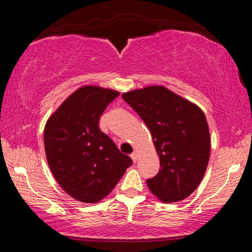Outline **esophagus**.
<instances>
[{"mask_svg": "<svg viewBox=\"0 0 252 252\" xmlns=\"http://www.w3.org/2000/svg\"><path fill=\"white\" fill-rule=\"evenodd\" d=\"M131 159L133 160V162H136V161H138V159H139V153L136 152V151L132 152V153H131Z\"/></svg>", "mask_w": 252, "mask_h": 252, "instance_id": "1", "label": "esophagus"}]
</instances>
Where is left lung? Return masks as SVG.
<instances>
[{"label":"left lung","instance_id":"left-lung-1","mask_svg":"<svg viewBox=\"0 0 252 252\" xmlns=\"http://www.w3.org/2000/svg\"><path fill=\"white\" fill-rule=\"evenodd\" d=\"M150 130L160 170L147 186L163 202H177L197 189L210 158L206 116L197 104L162 85L122 94Z\"/></svg>","mask_w":252,"mask_h":252}]
</instances>
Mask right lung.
I'll return each instance as SVG.
<instances>
[{
    "label": "right lung",
    "instance_id": "obj_1",
    "mask_svg": "<svg viewBox=\"0 0 252 252\" xmlns=\"http://www.w3.org/2000/svg\"><path fill=\"white\" fill-rule=\"evenodd\" d=\"M119 94L112 89L84 85L46 121L44 149L49 167L60 187L78 201L99 202L132 164L131 158L99 127L102 113Z\"/></svg>",
    "mask_w": 252,
    "mask_h": 252
}]
</instances>
